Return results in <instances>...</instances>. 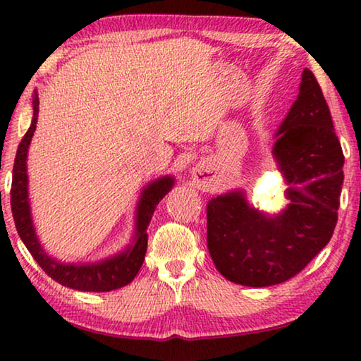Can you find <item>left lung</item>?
<instances>
[{
    "label": "left lung",
    "instance_id": "1",
    "mask_svg": "<svg viewBox=\"0 0 361 361\" xmlns=\"http://www.w3.org/2000/svg\"><path fill=\"white\" fill-rule=\"evenodd\" d=\"M33 109L32 126H30L19 148H17L11 185L12 216H14L16 229L19 232L22 242L25 243L28 252L32 253L42 271L63 286H70L73 290L81 291H111L126 286L135 279L140 271V266L145 259L146 247H148V232H146V229H148L156 205L172 189L173 178L164 176V178L151 183L148 188H145L137 210L135 245L130 247L127 252L114 256L111 259L97 262V264H66V262H59L42 250L38 237L35 234L32 213H30L27 154L28 145L32 142L36 129V122H38V95H35L33 99Z\"/></svg>",
    "mask_w": 361,
    "mask_h": 361
}]
</instances>
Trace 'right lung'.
Masks as SVG:
<instances>
[{"instance_id": "right-lung-1", "label": "right lung", "mask_w": 361, "mask_h": 361, "mask_svg": "<svg viewBox=\"0 0 361 361\" xmlns=\"http://www.w3.org/2000/svg\"><path fill=\"white\" fill-rule=\"evenodd\" d=\"M279 133L274 154L291 185L285 215L264 219L240 192L207 207V245L231 282L269 286L291 279L326 245L338 221L344 154L323 95H299Z\"/></svg>"}]
</instances>
